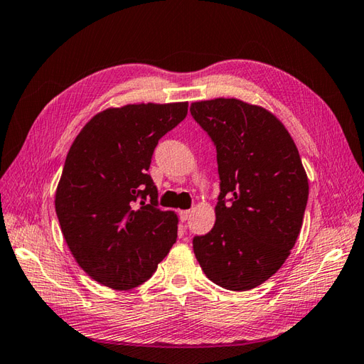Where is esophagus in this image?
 <instances>
[{
  "instance_id": "1",
  "label": "esophagus",
  "mask_w": 364,
  "mask_h": 364,
  "mask_svg": "<svg viewBox=\"0 0 364 364\" xmlns=\"http://www.w3.org/2000/svg\"><path fill=\"white\" fill-rule=\"evenodd\" d=\"M189 218H191V211H189V210L180 211V220H181V222H186Z\"/></svg>"
}]
</instances>
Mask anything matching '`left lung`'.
Masks as SVG:
<instances>
[{"instance_id": "left-lung-1", "label": "left lung", "mask_w": 364, "mask_h": 364, "mask_svg": "<svg viewBox=\"0 0 364 364\" xmlns=\"http://www.w3.org/2000/svg\"><path fill=\"white\" fill-rule=\"evenodd\" d=\"M215 145L220 194L210 233L196 236L205 275L230 291L269 280L296 244L308 202V176L288 129L272 112L237 98L191 105Z\"/></svg>"}]
</instances>
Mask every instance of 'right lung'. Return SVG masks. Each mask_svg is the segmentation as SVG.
<instances>
[{
  "label": "right lung",
  "instance_id": "1",
  "mask_svg": "<svg viewBox=\"0 0 364 364\" xmlns=\"http://www.w3.org/2000/svg\"><path fill=\"white\" fill-rule=\"evenodd\" d=\"M188 114V102L107 107L94 115L67 153L56 214L80 267L111 289L149 280L176 241L178 218L158 208L153 151Z\"/></svg>",
  "mask_w": 364,
  "mask_h": 364
}]
</instances>
